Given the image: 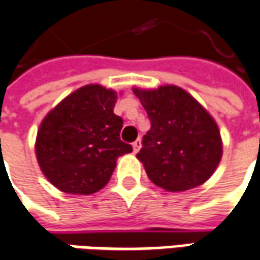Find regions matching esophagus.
Masks as SVG:
<instances>
[{
    "label": "esophagus",
    "mask_w": 260,
    "mask_h": 260,
    "mask_svg": "<svg viewBox=\"0 0 260 260\" xmlns=\"http://www.w3.org/2000/svg\"><path fill=\"white\" fill-rule=\"evenodd\" d=\"M132 146H134V152L137 153L139 149H141V146H142V144H141V139H137L134 144H132Z\"/></svg>",
    "instance_id": "obj_1"
}]
</instances>
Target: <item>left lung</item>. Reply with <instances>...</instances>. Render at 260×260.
<instances>
[{"label": "left lung", "instance_id": "left-lung-1", "mask_svg": "<svg viewBox=\"0 0 260 260\" xmlns=\"http://www.w3.org/2000/svg\"><path fill=\"white\" fill-rule=\"evenodd\" d=\"M151 121L137 153L148 178L159 188L181 192L211 178L222 158L218 125L179 86L134 89Z\"/></svg>", "mask_w": 260, "mask_h": 260}]
</instances>
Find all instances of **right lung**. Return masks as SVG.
Segmentation results:
<instances>
[{
  "label": "right lung",
  "mask_w": 260,
  "mask_h": 260,
  "mask_svg": "<svg viewBox=\"0 0 260 260\" xmlns=\"http://www.w3.org/2000/svg\"><path fill=\"white\" fill-rule=\"evenodd\" d=\"M116 98L104 86H82L42 121L37 159L59 190L74 195L98 192L111 179L118 156L132 152L119 138L123 121L114 114Z\"/></svg>",
  "instance_id": "obj_1"
}]
</instances>
